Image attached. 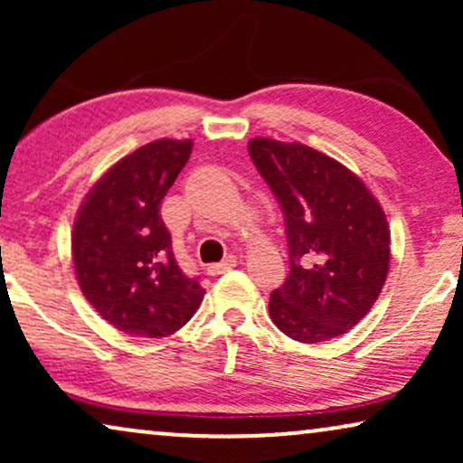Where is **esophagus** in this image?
<instances>
[{"instance_id":"esophagus-1","label":"esophagus","mask_w":463,"mask_h":463,"mask_svg":"<svg viewBox=\"0 0 463 463\" xmlns=\"http://www.w3.org/2000/svg\"><path fill=\"white\" fill-rule=\"evenodd\" d=\"M236 263H238V261H236V257H233V255L225 257L221 263H214V265H211V268H208V276L227 274V271H232L233 268H236Z\"/></svg>"}]
</instances>
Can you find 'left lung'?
<instances>
[{
	"label": "left lung",
	"instance_id": "8db88e82",
	"mask_svg": "<svg viewBox=\"0 0 463 463\" xmlns=\"http://www.w3.org/2000/svg\"><path fill=\"white\" fill-rule=\"evenodd\" d=\"M249 154L287 225L288 276L269 316L290 339L320 344L369 314L390 268L379 202L352 170L301 143L250 138Z\"/></svg>",
	"mask_w": 463,
	"mask_h": 463
}]
</instances>
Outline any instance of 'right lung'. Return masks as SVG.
<instances>
[{
  "label": "right lung",
  "instance_id": "right-lung-1",
  "mask_svg": "<svg viewBox=\"0 0 463 463\" xmlns=\"http://www.w3.org/2000/svg\"><path fill=\"white\" fill-rule=\"evenodd\" d=\"M194 143L160 138L107 170L75 217L71 250L81 293L130 337H166L189 322L204 288L176 263L164 195Z\"/></svg>",
  "mask_w": 463,
  "mask_h": 463
}]
</instances>
